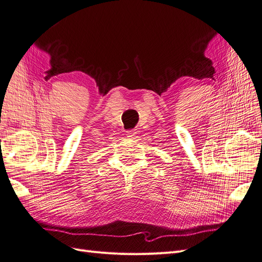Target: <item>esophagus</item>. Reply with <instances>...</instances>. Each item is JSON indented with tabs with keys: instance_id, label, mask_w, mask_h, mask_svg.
Masks as SVG:
<instances>
[{
	"instance_id": "obj_1",
	"label": "esophagus",
	"mask_w": 262,
	"mask_h": 262,
	"mask_svg": "<svg viewBox=\"0 0 262 262\" xmlns=\"http://www.w3.org/2000/svg\"><path fill=\"white\" fill-rule=\"evenodd\" d=\"M137 130H129V131H126V137H128V138H134V137H136L137 136Z\"/></svg>"
}]
</instances>
